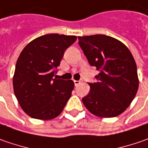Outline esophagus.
Segmentation results:
<instances>
[{"label":"esophagus","instance_id":"obj_1","mask_svg":"<svg viewBox=\"0 0 148 148\" xmlns=\"http://www.w3.org/2000/svg\"><path fill=\"white\" fill-rule=\"evenodd\" d=\"M80 83H81V81H74V84H75V86H78Z\"/></svg>","mask_w":148,"mask_h":148}]
</instances>
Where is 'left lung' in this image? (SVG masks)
<instances>
[{
	"instance_id": "1",
	"label": "left lung",
	"mask_w": 148,
	"mask_h": 148,
	"mask_svg": "<svg viewBox=\"0 0 148 148\" xmlns=\"http://www.w3.org/2000/svg\"><path fill=\"white\" fill-rule=\"evenodd\" d=\"M89 63L99 71L96 82L83 97L86 108L100 118L119 115L132 103L138 89L137 65L129 49L119 40L104 34L78 37Z\"/></svg>"
}]
</instances>
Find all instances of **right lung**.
<instances>
[{"instance_id": "right-lung-1", "label": "right lung", "mask_w": 148, "mask_h": 148, "mask_svg": "<svg viewBox=\"0 0 148 148\" xmlns=\"http://www.w3.org/2000/svg\"><path fill=\"white\" fill-rule=\"evenodd\" d=\"M77 40L73 35L49 34L34 39L18 58L13 87L16 99L34 119L49 120L58 117L74 88V82L53 78L65 50Z\"/></svg>"}]
</instances>
